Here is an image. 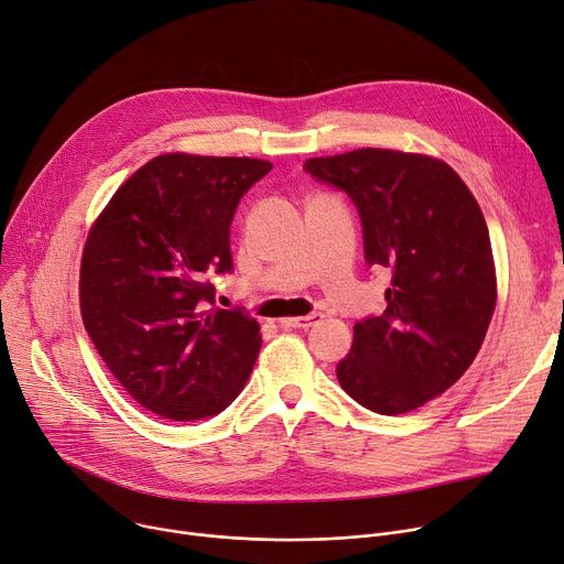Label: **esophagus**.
Instances as JSON below:
<instances>
[{"label":"esophagus","instance_id":"34e87169","mask_svg":"<svg viewBox=\"0 0 564 564\" xmlns=\"http://www.w3.org/2000/svg\"><path fill=\"white\" fill-rule=\"evenodd\" d=\"M322 319V313H311L306 317H288V319H281V326L285 328H308L313 324H317Z\"/></svg>","mask_w":564,"mask_h":564}]
</instances>
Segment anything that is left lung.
I'll use <instances>...</instances> for the list:
<instances>
[{
  "label": "left lung",
  "mask_w": 564,
  "mask_h": 564,
  "mask_svg": "<svg viewBox=\"0 0 564 564\" xmlns=\"http://www.w3.org/2000/svg\"><path fill=\"white\" fill-rule=\"evenodd\" d=\"M304 170L354 202L367 265L392 272L383 315L356 322L337 381L379 415L415 410L463 377L490 326L497 276L485 217L463 178L422 154L369 147Z\"/></svg>",
  "instance_id": "obj_1"
}]
</instances>
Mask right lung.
I'll return each mask as SVG.
<instances>
[{
    "label": "right lung",
    "mask_w": 564,
    "mask_h": 564,
    "mask_svg": "<svg viewBox=\"0 0 564 564\" xmlns=\"http://www.w3.org/2000/svg\"><path fill=\"white\" fill-rule=\"evenodd\" d=\"M272 170L258 159L163 154L95 221L82 260V317L120 386L174 422L213 417L242 392L260 351L245 308H213L231 274V221Z\"/></svg>",
    "instance_id": "obj_1"
}]
</instances>
